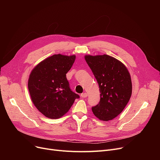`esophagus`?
I'll list each match as a JSON object with an SVG mask.
<instances>
[{
  "label": "esophagus",
  "mask_w": 160,
  "mask_h": 160,
  "mask_svg": "<svg viewBox=\"0 0 160 160\" xmlns=\"http://www.w3.org/2000/svg\"><path fill=\"white\" fill-rule=\"evenodd\" d=\"M81 97H82V98H86V97H88V93H83L81 94Z\"/></svg>",
  "instance_id": "esophagus-1"
}]
</instances>
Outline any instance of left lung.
Returning <instances> with one entry per match:
<instances>
[{"label": "left lung", "instance_id": "left-lung-1", "mask_svg": "<svg viewBox=\"0 0 160 160\" xmlns=\"http://www.w3.org/2000/svg\"><path fill=\"white\" fill-rule=\"evenodd\" d=\"M85 60L98 83L100 100L92 112L101 121L118 116L129 102L132 92L130 72L121 62L107 54L86 55Z\"/></svg>", "mask_w": 160, "mask_h": 160}]
</instances>
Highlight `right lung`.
Masks as SVG:
<instances>
[{
    "instance_id": "1",
    "label": "right lung",
    "mask_w": 160,
    "mask_h": 160,
    "mask_svg": "<svg viewBox=\"0 0 160 160\" xmlns=\"http://www.w3.org/2000/svg\"><path fill=\"white\" fill-rule=\"evenodd\" d=\"M75 58V55L54 54L39 63L30 72L28 87L31 100L47 118H60L80 97L71 90L66 78Z\"/></svg>"
}]
</instances>
